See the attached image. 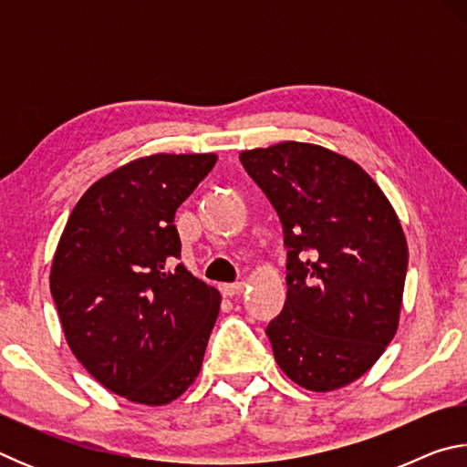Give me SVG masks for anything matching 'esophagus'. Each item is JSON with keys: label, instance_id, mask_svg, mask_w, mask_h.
Wrapping results in <instances>:
<instances>
[{"label": "esophagus", "instance_id": "obj_1", "mask_svg": "<svg viewBox=\"0 0 467 467\" xmlns=\"http://www.w3.org/2000/svg\"><path fill=\"white\" fill-rule=\"evenodd\" d=\"M244 286H247V284H244V282H234V284H224V286L220 288V290H223V295H224V296L233 298V296H239V295H243Z\"/></svg>", "mask_w": 467, "mask_h": 467}]
</instances>
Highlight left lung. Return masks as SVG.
<instances>
[{"label": "left lung", "mask_w": 467, "mask_h": 467, "mask_svg": "<svg viewBox=\"0 0 467 467\" xmlns=\"http://www.w3.org/2000/svg\"><path fill=\"white\" fill-rule=\"evenodd\" d=\"M278 212L288 296L265 334L284 375L309 391L350 385L400 326L408 243L393 205L350 158L306 141L241 152Z\"/></svg>", "instance_id": "obj_1"}]
</instances>
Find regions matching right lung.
Returning <instances> with one entry per match:
<instances>
[{
	"label": "right lung",
	"mask_w": 467,
	"mask_h": 467,
	"mask_svg": "<svg viewBox=\"0 0 467 467\" xmlns=\"http://www.w3.org/2000/svg\"><path fill=\"white\" fill-rule=\"evenodd\" d=\"M216 154H152L110 171L76 203L49 286L80 365L121 398L164 406L200 375L220 292L181 257L175 212Z\"/></svg>",
	"instance_id": "right-lung-1"
}]
</instances>
